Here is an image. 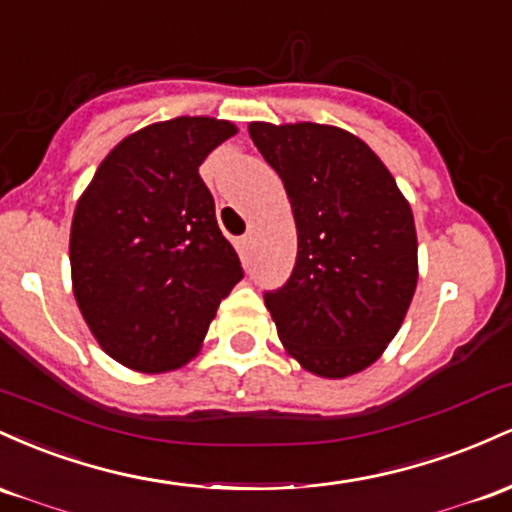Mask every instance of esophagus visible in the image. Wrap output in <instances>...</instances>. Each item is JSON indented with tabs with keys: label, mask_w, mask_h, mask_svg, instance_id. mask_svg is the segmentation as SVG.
I'll return each mask as SVG.
<instances>
[{
	"label": "esophagus",
	"mask_w": 512,
	"mask_h": 512,
	"mask_svg": "<svg viewBox=\"0 0 512 512\" xmlns=\"http://www.w3.org/2000/svg\"><path fill=\"white\" fill-rule=\"evenodd\" d=\"M237 246H239V251H241V254H249V251H251V232H246L244 237H239Z\"/></svg>",
	"instance_id": "34e87169"
}]
</instances>
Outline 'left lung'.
Segmentation results:
<instances>
[{
  "label": "left lung",
  "instance_id": "1",
  "mask_svg": "<svg viewBox=\"0 0 512 512\" xmlns=\"http://www.w3.org/2000/svg\"><path fill=\"white\" fill-rule=\"evenodd\" d=\"M297 227L290 278L263 295L287 353L321 377L375 363L399 331L418 280L413 215L394 176L350 132L251 123Z\"/></svg>",
  "mask_w": 512,
  "mask_h": 512
}]
</instances>
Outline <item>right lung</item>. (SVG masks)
I'll return each instance as SVG.
<instances>
[{"instance_id": "right-lung-1", "label": "right lung", "mask_w": 512, "mask_h": 512, "mask_svg": "<svg viewBox=\"0 0 512 512\" xmlns=\"http://www.w3.org/2000/svg\"><path fill=\"white\" fill-rule=\"evenodd\" d=\"M234 132L215 118L147 125L103 159L79 198L70 234L74 297L120 365L140 372L186 365L244 278L198 174Z\"/></svg>"}]
</instances>
